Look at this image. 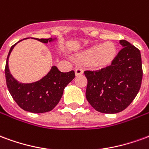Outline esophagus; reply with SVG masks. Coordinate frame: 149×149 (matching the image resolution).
Here are the masks:
<instances>
[{
	"label": "esophagus",
	"mask_w": 149,
	"mask_h": 149,
	"mask_svg": "<svg viewBox=\"0 0 149 149\" xmlns=\"http://www.w3.org/2000/svg\"><path fill=\"white\" fill-rule=\"evenodd\" d=\"M83 72H84L83 69H82L81 68H80V67H77V68H75V73H76L77 76H78V75H82L83 74Z\"/></svg>",
	"instance_id": "34e87169"
}]
</instances>
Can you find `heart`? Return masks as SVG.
<instances>
[{
  "instance_id": "b5f03b06",
  "label": "heart",
  "mask_w": 149,
  "mask_h": 149,
  "mask_svg": "<svg viewBox=\"0 0 149 149\" xmlns=\"http://www.w3.org/2000/svg\"><path fill=\"white\" fill-rule=\"evenodd\" d=\"M116 55V46L111 41L97 44L77 53V58L84 61L90 62L91 65L97 67H102L114 60Z\"/></svg>"
}]
</instances>
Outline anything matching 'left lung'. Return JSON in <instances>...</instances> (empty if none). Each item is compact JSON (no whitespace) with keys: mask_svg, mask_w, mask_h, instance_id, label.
Returning a JSON list of instances; mask_svg holds the SVG:
<instances>
[{"mask_svg":"<svg viewBox=\"0 0 149 149\" xmlns=\"http://www.w3.org/2000/svg\"><path fill=\"white\" fill-rule=\"evenodd\" d=\"M123 49L112 64L98 70H86V98L92 107L103 113L125 110L136 97L143 77L140 50L121 40Z\"/></svg>","mask_w":149,"mask_h":149,"instance_id":"1","label":"left lung"}]
</instances>
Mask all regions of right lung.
<instances>
[{"instance_id": "obj_1", "label": "right lung", "mask_w": 149, "mask_h": 149, "mask_svg": "<svg viewBox=\"0 0 149 149\" xmlns=\"http://www.w3.org/2000/svg\"><path fill=\"white\" fill-rule=\"evenodd\" d=\"M34 39L42 43L52 40V38ZM17 43L11 47L5 65V79L8 91L16 103L24 111L33 113L49 112L56 106L63 95L65 88L74 79V71L61 72L56 66H52L49 73L40 81L31 84L19 83L13 77L8 65V56Z\"/></svg>"}]
</instances>
